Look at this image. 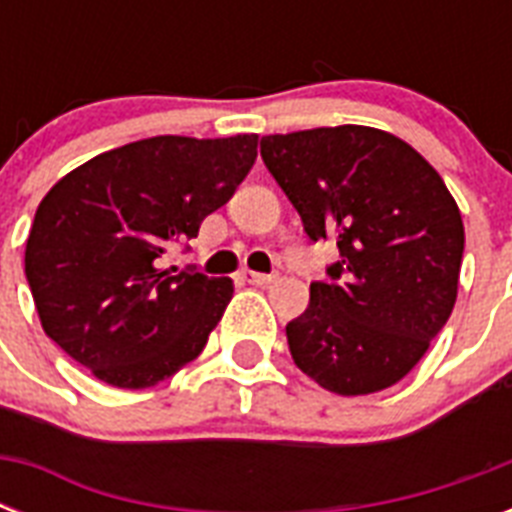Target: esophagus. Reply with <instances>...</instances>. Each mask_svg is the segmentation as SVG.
Masks as SVG:
<instances>
[{"instance_id": "1", "label": "esophagus", "mask_w": 512, "mask_h": 512, "mask_svg": "<svg viewBox=\"0 0 512 512\" xmlns=\"http://www.w3.org/2000/svg\"><path fill=\"white\" fill-rule=\"evenodd\" d=\"M241 279L247 281V284H255V287H268L276 281L273 273H255V271H241Z\"/></svg>"}]
</instances>
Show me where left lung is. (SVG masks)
I'll return each mask as SVG.
<instances>
[{"instance_id":"8db88e82","label":"left lung","mask_w":512,"mask_h":512,"mask_svg":"<svg viewBox=\"0 0 512 512\" xmlns=\"http://www.w3.org/2000/svg\"><path fill=\"white\" fill-rule=\"evenodd\" d=\"M260 156L305 233L340 249L287 324L295 364L340 396L396 385L452 316L465 249L457 201L409 143L361 124L265 135Z\"/></svg>"}]
</instances>
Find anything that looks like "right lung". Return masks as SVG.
I'll return each mask as SVG.
<instances>
[{
	"label": "right lung",
	"mask_w": 512,
	"mask_h": 512,
	"mask_svg": "<svg viewBox=\"0 0 512 512\" xmlns=\"http://www.w3.org/2000/svg\"><path fill=\"white\" fill-rule=\"evenodd\" d=\"M257 135L135 140L60 177L26 241L44 335L114 388L167 380L199 356L231 279L159 268L252 170Z\"/></svg>",
	"instance_id": "1"
}]
</instances>
